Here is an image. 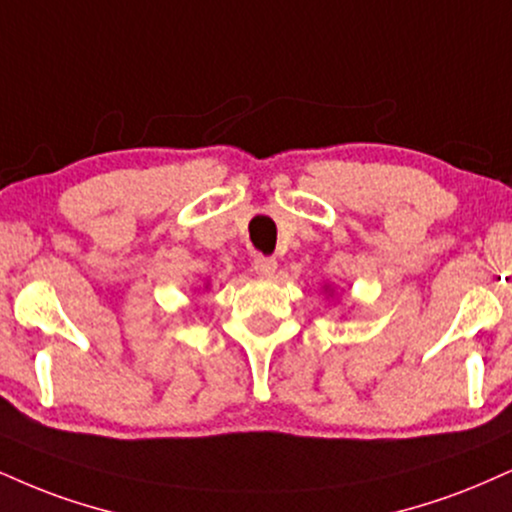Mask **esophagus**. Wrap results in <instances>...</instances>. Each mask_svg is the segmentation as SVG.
<instances>
[{
    "label": "esophagus",
    "mask_w": 512,
    "mask_h": 512,
    "mask_svg": "<svg viewBox=\"0 0 512 512\" xmlns=\"http://www.w3.org/2000/svg\"><path fill=\"white\" fill-rule=\"evenodd\" d=\"M276 267H279V262L274 260V257H257L255 262H252V269H255L257 276H264V279H269V276L276 274Z\"/></svg>",
    "instance_id": "obj_1"
}]
</instances>
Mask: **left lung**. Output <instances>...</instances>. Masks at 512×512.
Returning a JSON list of instances; mask_svg holds the SVG:
<instances>
[{
    "mask_svg": "<svg viewBox=\"0 0 512 512\" xmlns=\"http://www.w3.org/2000/svg\"><path fill=\"white\" fill-rule=\"evenodd\" d=\"M324 293H326V295H331V298H334V288H331V286H324Z\"/></svg>",
    "mask_w": 512,
    "mask_h": 512,
    "instance_id": "1",
    "label": "left lung"
}]
</instances>
